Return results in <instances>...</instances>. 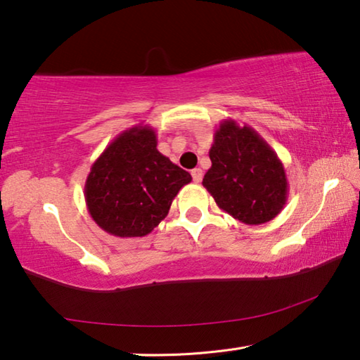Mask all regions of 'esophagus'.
I'll return each instance as SVG.
<instances>
[{
  "label": "esophagus",
  "instance_id": "1",
  "mask_svg": "<svg viewBox=\"0 0 360 360\" xmlns=\"http://www.w3.org/2000/svg\"><path fill=\"white\" fill-rule=\"evenodd\" d=\"M192 179H193V182H197V184H198V182L200 181H202L203 179V172H202V169H200V168H195V169H192Z\"/></svg>",
  "mask_w": 360,
  "mask_h": 360
}]
</instances>
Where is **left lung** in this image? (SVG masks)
Instances as JSON below:
<instances>
[{
	"mask_svg": "<svg viewBox=\"0 0 360 360\" xmlns=\"http://www.w3.org/2000/svg\"><path fill=\"white\" fill-rule=\"evenodd\" d=\"M210 158L203 187L222 211L248 225L265 224L281 212L289 192L283 162L252 127L222 120Z\"/></svg>",
	"mask_w": 360,
	"mask_h": 360,
	"instance_id": "left-lung-1",
	"label": "left lung"
}]
</instances>
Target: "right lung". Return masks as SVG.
<instances>
[{
    "mask_svg": "<svg viewBox=\"0 0 360 360\" xmlns=\"http://www.w3.org/2000/svg\"><path fill=\"white\" fill-rule=\"evenodd\" d=\"M191 181L186 169L158 152L155 130L139 124L115 136L94 162L84 187L85 205L109 235L146 236Z\"/></svg>",
    "mask_w": 360,
    "mask_h": 360,
    "instance_id": "1",
    "label": "right lung"
}]
</instances>
